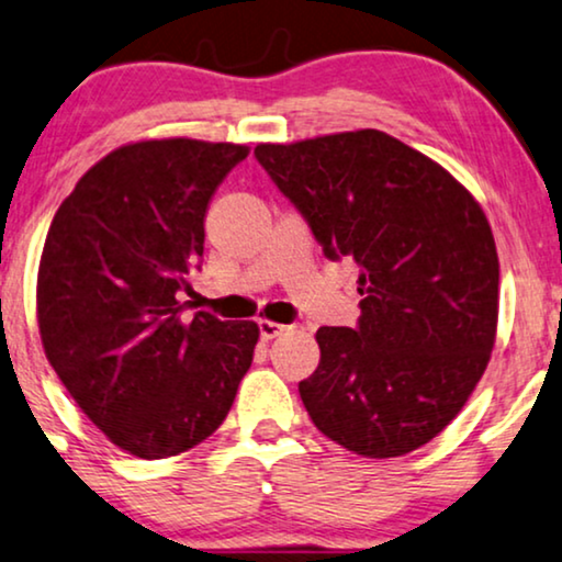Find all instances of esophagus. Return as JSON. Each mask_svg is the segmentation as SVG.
<instances>
[{"instance_id": "esophagus-1", "label": "esophagus", "mask_w": 562, "mask_h": 562, "mask_svg": "<svg viewBox=\"0 0 562 562\" xmlns=\"http://www.w3.org/2000/svg\"><path fill=\"white\" fill-rule=\"evenodd\" d=\"M290 326H282V324H277V321H269V318H261L259 321V334H261V339L265 341H269V339H274V336H280L282 331H288Z\"/></svg>"}]
</instances>
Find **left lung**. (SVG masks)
Masks as SVG:
<instances>
[{
	"mask_svg": "<svg viewBox=\"0 0 562 562\" xmlns=\"http://www.w3.org/2000/svg\"><path fill=\"white\" fill-rule=\"evenodd\" d=\"M254 156L331 261L359 272L357 328L316 331L321 362L303 406L362 458L431 442L488 368L498 326V254L477 200L445 167L362 128Z\"/></svg>",
	"mask_w": 562,
	"mask_h": 562,
	"instance_id": "left-lung-1",
	"label": "left lung"
}]
</instances>
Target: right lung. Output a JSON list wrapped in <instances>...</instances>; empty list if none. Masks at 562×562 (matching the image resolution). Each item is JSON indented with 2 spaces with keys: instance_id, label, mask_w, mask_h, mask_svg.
<instances>
[{
  "instance_id": "1",
  "label": "right lung",
  "mask_w": 562,
  "mask_h": 562,
  "mask_svg": "<svg viewBox=\"0 0 562 562\" xmlns=\"http://www.w3.org/2000/svg\"><path fill=\"white\" fill-rule=\"evenodd\" d=\"M244 144L148 138L110 151L50 223L37 328L50 368L112 445L144 460L205 442L234 406L259 326L182 318L205 211Z\"/></svg>"
}]
</instances>
